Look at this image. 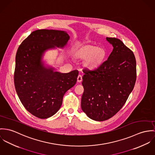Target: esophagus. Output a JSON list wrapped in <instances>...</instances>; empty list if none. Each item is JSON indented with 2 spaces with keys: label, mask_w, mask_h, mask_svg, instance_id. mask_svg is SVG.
Wrapping results in <instances>:
<instances>
[{
  "label": "esophagus",
  "mask_w": 155,
  "mask_h": 155,
  "mask_svg": "<svg viewBox=\"0 0 155 155\" xmlns=\"http://www.w3.org/2000/svg\"><path fill=\"white\" fill-rule=\"evenodd\" d=\"M82 81V75H78V77H77V81L78 83H81Z\"/></svg>",
  "instance_id": "34e87169"
}]
</instances>
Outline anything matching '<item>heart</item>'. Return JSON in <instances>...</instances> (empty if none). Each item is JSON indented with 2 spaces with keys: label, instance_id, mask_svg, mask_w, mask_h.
Returning a JSON list of instances; mask_svg holds the SVG:
<instances>
[{
  "label": "heart",
  "instance_id": "1",
  "mask_svg": "<svg viewBox=\"0 0 155 155\" xmlns=\"http://www.w3.org/2000/svg\"><path fill=\"white\" fill-rule=\"evenodd\" d=\"M105 51L101 47L93 45H87L80 50L77 56L82 59H86V66L91 69L99 67L103 62L105 56Z\"/></svg>",
  "mask_w": 155,
  "mask_h": 155
}]
</instances>
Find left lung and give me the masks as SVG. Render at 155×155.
I'll use <instances>...</instances> for the list:
<instances>
[{
	"mask_svg": "<svg viewBox=\"0 0 155 155\" xmlns=\"http://www.w3.org/2000/svg\"><path fill=\"white\" fill-rule=\"evenodd\" d=\"M106 40L114 48L107 59L96 69L83 71L81 109L97 121L107 120L120 110L136 81L133 52L118 38L106 37Z\"/></svg>",
	"mask_w": 155,
	"mask_h": 155,
	"instance_id": "obj_1",
	"label": "left lung"
}]
</instances>
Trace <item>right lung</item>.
Segmentation results:
<instances>
[{"mask_svg":"<svg viewBox=\"0 0 155 155\" xmlns=\"http://www.w3.org/2000/svg\"><path fill=\"white\" fill-rule=\"evenodd\" d=\"M64 31L38 30L20 45L15 58L14 84L20 101L30 114L40 119L54 115L60 109L65 93L77 82L78 71H54L42 61L45 52L67 45Z\"/></svg>","mask_w":155,"mask_h":155,"instance_id":"obj_1","label":"right lung"}]
</instances>
